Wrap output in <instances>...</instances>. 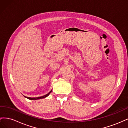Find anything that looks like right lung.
Wrapping results in <instances>:
<instances>
[{
  "instance_id": "1",
  "label": "right lung",
  "mask_w": 128,
  "mask_h": 128,
  "mask_svg": "<svg viewBox=\"0 0 128 128\" xmlns=\"http://www.w3.org/2000/svg\"><path fill=\"white\" fill-rule=\"evenodd\" d=\"M52 92V90L50 91V92H48V94H46V95H44V96H40V97H36V98H30V97H27V96H25L26 98L27 99H30V100H37V99H42V98H45V97H46V96H48L49 94H50V93H51Z\"/></svg>"
}]
</instances>
